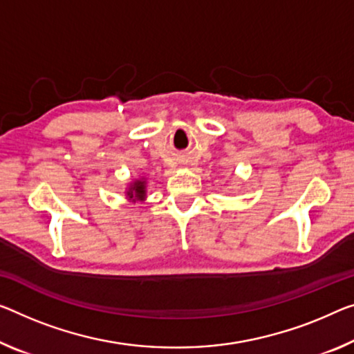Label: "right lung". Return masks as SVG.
Returning <instances> with one entry per match:
<instances>
[{"label":"right lung","instance_id":"obj_1","mask_svg":"<svg viewBox=\"0 0 354 354\" xmlns=\"http://www.w3.org/2000/svg\"><path fill=\"white\" fill-rule=\"evenodd\" d=\"M124 198L131 204L144 203L147 199V177L131 178L124 188Z\"/></svg>","mask_w":354,"mask_h":354}]
</instances>
